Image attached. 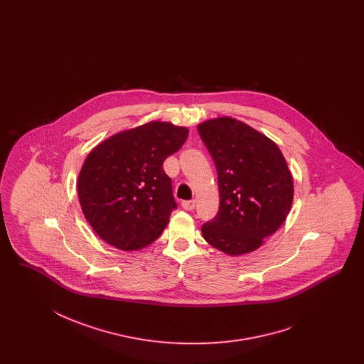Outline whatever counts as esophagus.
Segmentation results:
<instances>
[{
    "label": "esophagus",
    "mask_w": 364,
    "mask_h": 364,
    "mask_svg": "<svg viewBox=\"0 0 364 364\" xmlns=\"http://www.w3.org/2000/svg\"><path fill=\"white\" fill-rule=\"evenodd\" d=\"M181 207L186 210H195V200H186V201H183Z\"/></svg>",
    "instance_id": "1"
}]
</instances>
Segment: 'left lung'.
I'll return each mask as SVG.
<instances>
[{"mask_svg": "<svg viewBox=\"0 0 364 364\" xmlns=\"http://www.w3.org/2000/svg\"><path fill=\"white\" fill-rule=\"evenodd\" d=\"M198 129L215 161L220 192L219 212L201 233L230 256L254 252L292 207L294 180L286 159L275 141L230 116L200 122Z\"/></svg>", "mask_w": 364, "mask_h": 364, "instance_id": "8db88e82", "label": "left lung"}]
</instances>
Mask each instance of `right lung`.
Segmentation results:
<instances>
[{"label":"right lung","mask_w":364,"mask_h":364,"mask_svg":"<svg viewBox=\"0 0 364 364\" xmlns=\"http://www.w3.org/2000/svg\"><path fill=\"white\" fill-rule=\"evenodd\" d=\"M188 133L186 127L154 120L112 134L89 152L78 173V201L104 242L132 252L164 231L176 203L163 163Z\"/></svg>","instance_id":"1"}]
</instances>
